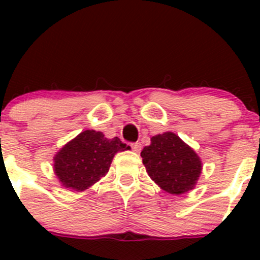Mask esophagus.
Here are the masks:
<instances>
[{
    "label": "esophagus",
    "instance_id": "esophagus-1",
    "mask_svg": "<svg viewBox=\"0 0 260 260\" xmlns=\"http://www.w3.org/2000/svg\"><path fill=\"white\" fill-rule=\"evenodd\" d=\"M131 147H132V149L135 152H140L141 151V143L140 142L132 143V145H131Z\"/></svg>",
    "mask_w": 260,
    "mask_h": 260
}]
</instances>
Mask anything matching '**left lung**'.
<instances>
[{
    "instance_id": "obj_1",
    "label": "left lung",
    "mask_w": 260,
    "mask_h": 260,
    "mask_svg": "<svg viewBox=\"0 0 260 260\" xmlns=\"http://www.w3.org/2000/svg\"><path fill=\"white\" fill-rule=\"evenodd\" d=\"M147 174L161 188L180 195L192 190L201 174V161L192 148L172 132L151 138L141 152Z\"/></svg>"
}]
</instances>
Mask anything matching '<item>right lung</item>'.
I'll list each match as a JSON object with an SVG mask.
<instances>
[{
	"instance_id": "obj_1",
	"label": "right lung",
	"mask_w": 260,
	"mask_h": 260,
	"mask_svg": "<svg viewBox=\"0 0 260 260\" xmlns=\"http://www.w3.org/2000/svg\"><path fill=\"white\" fill-rule=\"evenodd\" d=\"M131 147L118 137H104L102 132L84 131L55 156V174L67 188L83 191L106 176L114 154Z\"/></svg>"
}]
</instances>
